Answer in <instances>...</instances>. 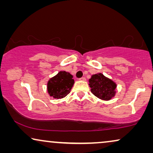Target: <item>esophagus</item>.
I'll list each match as a JSON object with an SVG mask.
<instances>
[{
	"label": "esophagus",
	"mask_w": 153,
	"mask_h": 153,
	"mask_svg": "<svg viewBox=\"0 0 153 153\" xmlns=\"http://www.w3.org/2000/svg\"><path fill=\"white\" fill-rule=\"evenodd\" d=\"M79 80H81V81H85V77H84V76L81 77V78L79 79Z\"/></svg>",
	"instance_id": "1"
}]
</instances>
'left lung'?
Instances as JSON below:
<instances>
[{"instance_id":"1","label":"left lung","mask_w":153,"mask_h":153,"mask_svg":"<svg viewBox=\"0 0 153 153\" xmlns=\"http://www.w3.org/2000/svg\"><path fill=\"white\" fill-rule=\"evenodd\" d=\"M89 85L93 95L101 100H109L116 94V83L102 73L93 75L89 79Z\"/></svg>"}]
</instances>
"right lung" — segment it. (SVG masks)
<instances>
[{"mask_svg": "<svg viewBox=\"0 0 153 153\" xmlns=\"http://www.w3.org/2000/svg\"><path fill=\"white\" fill-rule=\"evenodd\" d=\"M73 76L65 71H60L47 83L49 95L55 99H60L68 95L74 83Z\"/></svg>", "mask_w": 153, "mask_h": 153, "instance_id": "add662e5", "label": "right lung"}]
</instances>
